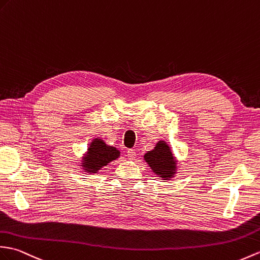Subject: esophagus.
I'll list each match as a JSON object with an SVG mask.
<instances>
[{
	"label": "esophagus",
	"instance_id": "1",
	"mask_svg": "<svg viewBox=\"0 0 260 260\" xmlns=\"http://www.w3.org/2000/svg\"><path fill=\"white\" fill-rule=\"evenodd\" d=\"M127 157H128L129 160L135 159V157H136V152H135L134 149H128V150H127Z\"/></svg>",
	"mask_w": 260,
	"mask_h": 260
}]
</instances>
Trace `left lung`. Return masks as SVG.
<instances>
[{
    "label": "left lung",
    "mask_w": 260,
    "mask_h": 260,
    "mask_svg": "<svg viewBox=\"0 0 260 260\" xmlns=\"http://www.w3.org/2000/svg\"><path fill=\"white\" fill-rule=\"evenodd\" d=\"M152 172L162 180H171L177 173V159L173 154L172 147L165 141L156 143L154 149L144 155Z\"/></svg>",
    "instance_id": "left-lung-1"
}]
</instances>
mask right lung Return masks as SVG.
<instances>
[{
    "mask_svg": "<svg viewBox=\"0 0 260 260\" xmlns=\"http://www.w3.org/2000/svg\"><path fill=\"white\" fill-rule=\"evenodd\" d=\"M119 156L120 152L116 147L107 145L100 137L94 138L82 157L81 167L87 174H96Z\"/></svg>",
    "mask_w": 260,
    "mask_h": 260,
    "instance_id": "right-lung-1",
    "label": "right lung"
}]
</instances>
